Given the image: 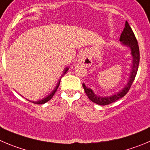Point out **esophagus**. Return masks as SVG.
Listing matches in <instances>:
<instances>
[{"label":"esophagus","mask_w":150,"mask_h":150,"mask_svg":"<svg viewBox=\"0 0 150 150\" xmlns=\"http://www.w3.org/2000/svg\"><path fill=\"white\" fill-rule=\"evenodd\" d=\"M78 63L82 64V65H83L86 67H89L92 65V58H91L90 55H89L87 52L83 51L79 54Z\"/></svg>","instance_id":"1"}]
</instances>
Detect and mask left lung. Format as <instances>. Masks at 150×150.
<instances>
[{
  "mask_svg": "<svg viewBox=\"0 0 150 150\" xmlns=\"http://www.w3.org/2000/svg\"><path fill=\"white\" fill-rule=\"evenodd\" d=\"M120 41L121 42L122 45L129 48L131 51V55L132 57V65H131V70H130L128 82L125 85L124 88L119 92H116L114 95L110 96H100L97 95L93 92L92 89L88 88L86 86L85 83H83V87L84 89L85 92L86 96H88L89 99L92 100V102L97 103L98 105L104 106V105H108L116 100H119L121 98L125 96L127 92L129 90L130 87L132 86L135 80V76H136L137 72H138V66H139V61H140V52H139V47L138 45V41L136 40L135 35L132 32V29L129 25L128 22L126 21L125 27L123 30L122 33L120 37Z\"/></svg>",
  "mask_w": 150,
  "mask_h": 150,
  "instance_id": "left-lung-1",
  "label": "left lung"
}]
</instances>
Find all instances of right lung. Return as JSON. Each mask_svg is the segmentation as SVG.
<instances>
[{
  "mask_svg": "<svg viewBox=\"0 0 150 150\" xmlns=\"http://www.w3.org/2000/svg\"><path fill=\"white\" fill-rule=\"evenodd\" d=\"M68 69H69V67H66L65 69H64V73H63V75H64V74L67 73V71H68ZM63 75H62V76H63ZM60 82H61V80H59V81H58V84H57V86H56L55 87H54V89H53L51 93H50V95H48V96H47L46 98H44L41 99V100H37V101H31V100H29V101L33 102V103H36V104H43V103H47V101H49V100H50V99H51L53 97V96H54V93H55L56 91H57V89H58V86H59Z\"/></svg>",
  "mask_w": 150,
  "mask_h": 150,
  "instance_id": "1",
  "label": "right lung"
}]
</instances>
